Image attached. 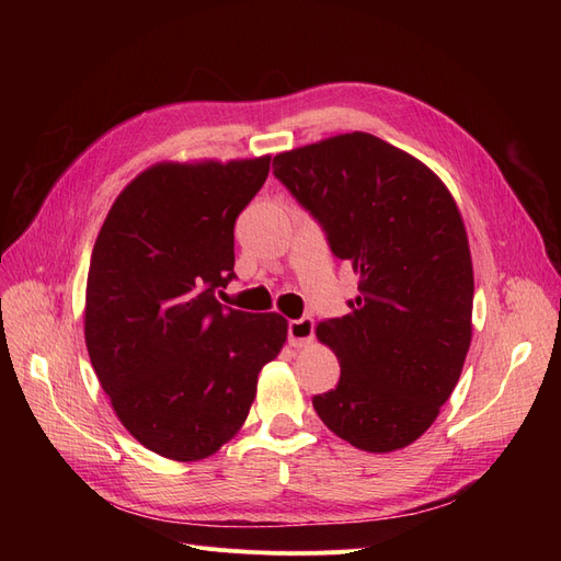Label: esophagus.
Returning <instances> with one entry per match:
<instances>
[{
  "instance_id": "esophagus-1",
  "label": "esophagus",
  "mask_w": 561,
  "mask_h": 561,
  "mask_svg": "<svg viewBox=\"0 0 561 561\" xmlns=\"http://www.w3.org/2000/svg\"><path fill=\"white\" fill-rule=\"evenodd\" d=\"M313 318L304 316L297 320L287 322V342H290L295 348H304L313 342Z\"/></svg>"
}]
</instances>
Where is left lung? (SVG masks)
Listing matches in <instances>:
<instances>
[{"mask_svg": "<svg viewBox=\"0 0 561 561\" xmlns=\"http://www.w3.org/2000/svg\"><path fill=\"white\" fill-rule=\"evenodd\" d=\"M274 175L360 274L348 316L320 322L342 377L316 396L325 426L363 451L431 428L470 348L472 262L461 213L431 168L369 133L283 151Z\"/></svg>", "mask_w": 561, "mask_h": 561, "instance_id": "1", "label": "left lung"}]
</instances>
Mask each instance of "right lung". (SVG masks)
Segmentation results:
<instances>
[{
    "mask_svg": "<svg viewBox=\"0 0 561 561\" xmlns=\"http://www.w3.org/2000/svg\"><path fill=\"white\" fill-rule=\"evenodd\" d=\"M271 157L159 163L118 194L91 254L87 348L124 428L173 461L239 433L287 320L219 304L233 274L236 217Z\"/></svg>",
    "mask_w": 561,
    "mask_h": 561,
    "instance_id": "obj_1",
    "label": "right lung"
}]
</instances>
